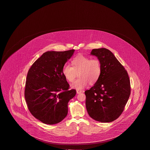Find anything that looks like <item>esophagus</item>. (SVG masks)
Listing matches in <instances>:
<instances>
[{"instance_id":"34e87169","label":"esophagus","mask_w":150,"mask_h":150,"mask_svg":"<svg viewBox=\"0 0 150 150\" xmlns=\"http://www.w3.org/2000/svg\"><path fill=\"white\" fill-rule=\"evenodd\" d=\"M76 92H77V93H81V92H82V91L77 89V90H76Z\"/></svg>"}]
</instances>
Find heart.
<instances>
[{
    "mask_svg": "<svg viewBox=\"0 0 150 150\" xmlns=\"http://www.w3.org/2000/svg\"><path fill=\"white\" fill-rule=\"evenodd\" d=\"M71 66L65 64L62 68V74L67 81L72 82L78 73L79 77L72 83L71 87L81 89L89 83L93 84L99 79L102 71L100 61L97 58L91 59L79 55L71 60Z\"/></svg>",
    "mask_w": 150,
    "mask_h": 150,
    "instance_id": "obj_1",
    "label": "heart"
}]
</instances>
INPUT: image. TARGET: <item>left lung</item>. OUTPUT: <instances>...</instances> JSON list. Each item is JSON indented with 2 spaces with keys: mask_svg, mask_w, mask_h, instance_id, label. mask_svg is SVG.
<instances>
[{
  "mask_svg": "<svg viewBox=\"0 0 150 150\" xmlns=\"http://www.w3.org/2000/svg\"><path fill=\"white\" fill-rule=\"evenodd\" d=\"M91 54L100 61L102 71L95 84L85 91L86 109L94 120L112 122L122 114L130 97L128 72L109 50L93 49Z\"/></svg>",
  "mask_w": 150,
  "mask_h": 150,
  "instance_id": "obj_1",
  "label": "left lung"
}]
</instances>
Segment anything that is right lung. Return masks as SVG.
Returning a JSON list of instances; mask_svg holds the SVG:
<instances>
[{
    "label": "right lung",
    "instance_id": "add662e5",
    "mask_svg": "<svg viewBox=\"0 0 150 150\" xmlns=\"http://www.w3.org/2000/svg\"><path fill=\"white\" fill-rule=\"evenodd\" d=\"M47 51L32 64L28 72L25 97L32 115L47 125L57 124L67 117L68 103L75 89L62 74V68L74 52Z\"/></svg>",
    "mask_w": 150,
    "mask_h": 150
}]
</instances>
